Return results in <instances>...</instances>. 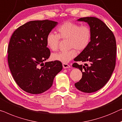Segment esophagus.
Wrapping results in <instances>:
<instances>
[{
	"mask_svg": "<svg viewBox=\"0 0 122 122\" xmlns=\"http://www.w3.org/2000/svg\"><path fill=\"white\" fill-rule=\"evenodd\" d=\"M62 66L63 68H70V65H69L67 63H63Z\"/></svg>",
	"mask_w": 122,
	"mask_h": 122,
	"instance_id": "34e87169",
	"label": "esophagus"
}]
</instances>
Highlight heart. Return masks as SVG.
Returning a JSON list of instances; mask_svg holds the SVG:
<instances>
[{
	"mask_svg": "<svg viewBox=\"0 0 122 122\" xmlns=\"http://www.w3.org/2000/svg\"><path fill=\"white\" fill-rule=\"evenodd\" d=\"M57 34L49 33L46 36V44L50 50H57L60 38L68 40V46L71 49L52 54L51 59L66 63L77 55L78 51L85 50L89 46L92 38V32L87 25L81 26L78 23L66 21L57 28Z\"/></svg>",
	"mask_w": 122,
	"mask_h": 122,
	"instance_id": "heart-1",
	"label": "heart"
}]
</instances>
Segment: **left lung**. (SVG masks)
<instances>
[{"label":"left lung","mask_w":122,"mask_h":122,"mask_svg":"<svg viewBox=\"0 0 122 122\" xmlns=\"http://www.w3.org/2000/svg\"><path fill=\"white\" fill-rule=\"evenodd\" d=\"M77 20L88 23L92 38L89 46L74 59L85 63L83 66L77 63L72 65L82 72V78L74 85L81 92L91 93L102 88L111 77L116 65V39L110 29L97 18L86 17Z\"/></svg>","instance_id":"8db88e82"}]
</instances>
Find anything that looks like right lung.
Here are the masks:
<instances>
[{"label": "right lung", "mask_w": 122, "mask_h": 122, "mask_svg": "<svg viewBox=\"0 0 122 122\" xmlns=\"http://www.w3.org/2000/svg\"><path fill=\"white\" fill-rule=\"evenodd\" d=\"M57 23L48 20L28 22L16 29L10 38L9 68L17 84L28 93L41 94L48 90L62 69L60 61L43 62L50 55L46 36Z\"/></svg>", "instance_id": "obj_1"}]
</instances>
